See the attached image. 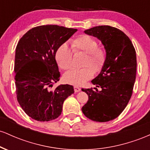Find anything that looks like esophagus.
I'll return each instance as SVG.
<instances>
[{
  "mask_svg": "<svg viewBox=\"0 0 150 150\" xmlns=\"http://www.w3.org/2000/svg\"><path fill=\"white\" fill-rule=\"evenodd\" d=\"M74 90H75V92H78L81 90V89L80 87H77V86H75V87H74Z\"/></svg>",
  "mask_w": 150,
  "mask_h": 150,
  "instance_id": "obj_1",
  "label": "esophagus"
}]
</instances>
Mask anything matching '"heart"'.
Returning a JSON list of instances; mask_svg holds the SVG:
<instances>
[{"mask_svg": "<svg viewBox=\"0 0 150 150\" xmlns=\"http://www.w3.org/2000/svg\"><path fill=\"white\" fill-rule=\"evenodd\" d=\"M72 50L68 44H63L56 52V62L63 70H68L73 65V52H83L87 54L84 66L81 69H72L65 73L63 79L66 83L82 86L94 76L95 72L101 71L106 61V51L98 46V42L89 35H81L72 42ZM93 68L92 69V68Z\"/></svg>", "mask_w": 150, "mask_h": 150, "instance_id": "obj_1", "label": "heart"}]
</instances>
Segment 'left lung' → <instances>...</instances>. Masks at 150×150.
Segmentation results:
<instances>
[{
  "mask_svg": "<svg viewBox=\"0 0 150 150\" xmlns=\"http://www.w3.org/2000/svg\"><path fill=\"white\" fill-rule=\"evenodd\" d=\"M85 33L101 41L106 61L100 73L92 80L101 91L96 87L82 89L89 98L82 111L94 121L107 122L119 116L132 96L137 68L135 50L126 34L111 26H97Z\"/></svg>",
  "mask_w": 150,
  "mask_h": 150,
  "instance_id": "1",
  "label": "left lung"
}]
</instances>
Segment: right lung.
Instances as JSON below:
<instances>
[{"mask_svg": "<svg viewBox=\"0 0 150 150\" xmlns=\"http://www.w3.org/2000/svg\"><path fill=\"white\" fill-rule=\"evenodd\" d=\"M76 29L58 25L34 27L23 35L15 50V73L17 99L23 111L38 121H49L61 114L63 104L74 93L70 85H61L53 91L61 74L56 52Z\"/></svg>", "mask_w": 150, "mask_h": 150, "instance_id": "obj_1", "label": "right lung"}]
</instances>
